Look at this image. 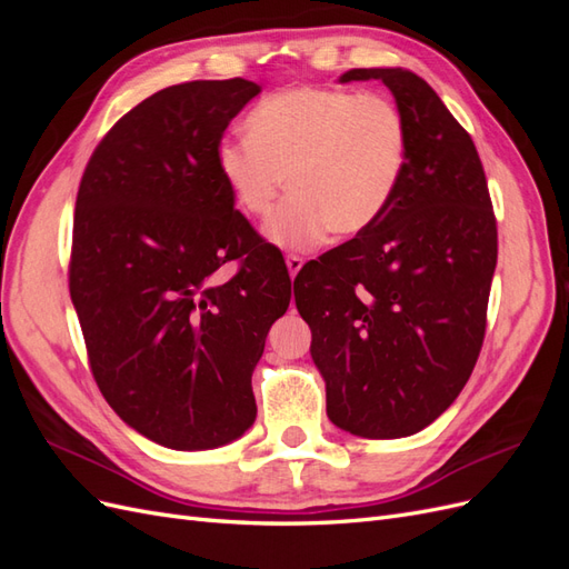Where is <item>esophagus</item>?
<instances>
[{"label": "esophagus", "mask_w": 569, "mask_h": 569, "mask_svg": "<svg viewBox=\"0 0 569 569\" xmlns=\"http://www.w3.org/2000/svg\"><path fill=\"white\" fill-rule=\"evenodd\" d=\"M284 263H287V270H289V274H291V278H297V274H299V270L303 268V258L301 256H297V253H289L287 258H284Z\"/></svg>", "instance_id": "1"}]
</instances>
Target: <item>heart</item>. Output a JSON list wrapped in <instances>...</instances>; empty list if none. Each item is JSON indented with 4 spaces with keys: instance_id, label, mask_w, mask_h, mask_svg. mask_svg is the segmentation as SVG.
Here are the masks:
<instances>
[{
    "instance_id": "heart-1",
    "label": "heart",
    "mask_w": 569,
    "mask_h": 569,
    "mask_svg": "<svg viewBox=\"0 0 569 569\" xmlns=\"http://www.w3.org/2000/svg\"><path fill=\"white\" fill-rule=\"evenodd\" d=\"M244 132L247 140L218 147L220 180L251 218L272 211L287 180L291 194L263 228L268 242L287 251L372 228L406 173V118L382 94L282 90L258 101Z\"/></svg>"
}]
</instances>
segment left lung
I'll list each match as a JSON object with an SVG mask.
<instances>
[{
  "mask_svg": "<svg viewBox=\"0 0 569 569\" xmlns=\"http://www.w3.org/2000/svg\"><path fill=\"white\" fill-rule=\"evenodd\" d=\"M382 80L408 126V163L389 209L295 280L327 418L363 439L420 432L470 380L485 341L496 218L470 134L408 68Z\"/></svg>",
  "mask_w": 569,
  "mask_h": 569,
  "instance_id": "8db88e82",
  "label": "left lung"
}]
</instances>
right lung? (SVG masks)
<instances>
[{
	"label": "right lung",
	"mask_w": 569,
	"mask_h": 569,
	"mask_svg": "<svg viewBox=\"0 0 569 569\" xmlns=\"http://www.w3.org/2000/svg\"><path fill=\"white\" fill-rule=\"evenodd\" d=\"M256 94L242 78L151 94L99 142L78 189L68 278L92 375L120 420L173 451L218 449L253 425L251 375L291 299L216 166ZM234 257L243 270L218 286Z\"/></svg>",
	"instance_id": "right-lung-1"
}]
</instances>
